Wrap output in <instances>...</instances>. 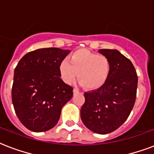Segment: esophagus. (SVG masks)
<instances>
[{"label": "esophagus", "mask_w": 154, "mask_h": 154, "mask_svg": "<svg viewBox=\"0 0 154 154\" xmlns=\"http://www.w3.org/2000/svg\"><path fill=\"white\" fill-rule=\"evenodd\" d=\"M74 94H77V93H79V91L78 90V89H77V88H75V89H74Z\"/></svg>", "instance_id": "esophagus-1"}]
</instances>
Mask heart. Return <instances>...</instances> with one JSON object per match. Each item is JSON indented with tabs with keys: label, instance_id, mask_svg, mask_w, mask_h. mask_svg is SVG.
I'll use <instances>...</instances> for the list:
<instances>
[{
	"label": "heart",
	"instance_id": "heart-1",
	"mask_svg": "<svg viewBox=\"0 0 154 154\" xmlns=\"http://www.w3.org/2000/svg\"><path fill=\"white\" fill-rule=\"evenodd\" d=\"M112 71L110 59L103 54H98L82 49L70 56L69 62L63 60L59 65L61 77L71 84L77 78L87 88L98 89L107 82Z\"/></svg>",
	"mask_w": 154,
	"mask_h": 154
}]
</instances>
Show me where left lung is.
<instances>
[{"mask_svg": "<svg viewBox=\"0 0 154 154\" xmlns=\"http://www.w3.org/2000/svg\"><path fill=\"white\" fill-rule=\"evenodd\" d=\"M99 51L110 59L112 71L102 87L84 92L81 120L91 131L107 134L128 119L135 103L138 78L132 62L119 51L109 49Z\"/></svg>", "mask_w": 154, "mask_h": 154, "instance_id": "8db88e82", "label": "left lung"}]
</instances>
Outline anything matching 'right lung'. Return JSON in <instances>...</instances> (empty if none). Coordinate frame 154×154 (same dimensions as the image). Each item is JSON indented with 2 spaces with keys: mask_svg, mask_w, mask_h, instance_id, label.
<instances>
[{
  "mask_svg": "<svg viewBox=\"0 0 154 154\" xmlns=\"http://www.w3.org/2000/svg\"><path fill=\"white\" fill-rule=\"evenodd\" d=\"M71 51L51 47L29 52L14 70L12 101L26 128L45 132L58 123L61 110L73 96V88L60 78L59 65Z\"/></svg>",
  "mask_w": 154,
  "mask_h": 154,
  "instance_id": "1",
  "label": "right lung"
}]
</instances>
